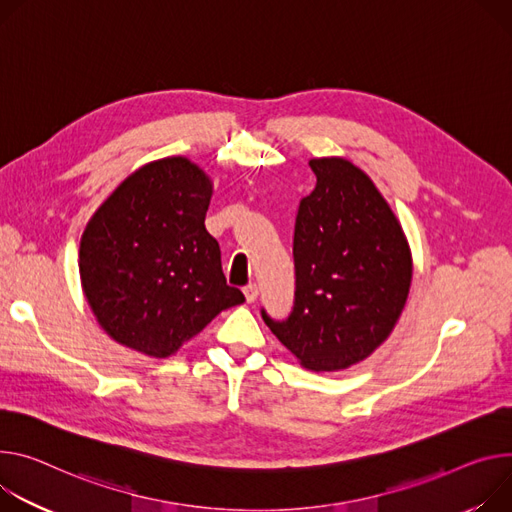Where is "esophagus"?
Wrapping results in <instances>:
<instances>
[{"label":"esophagus","mask_w":512,"mask_h":512,"mask_svg":"<svg viewBox=\"0 0 512 512\" xmlns=\"http://www.w3.org/2000/svg\"><path fill=\"white\" fill-rule=\"evenodd\" d=\"M243 294H245L247 302H255V300H257V296H259V288H257V284H247V286L243 288Z\"/></svg>","instance_id":"34e87169"}]
</instances>
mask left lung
I'll return each instance as SVG.
<instances>
[{
	"mask_svg": "<svg viewBox=\"0 0 512 512\" xmlns=\"http://www.w3.org/2000/svg\"><path fill=\"white\" fill-rule=\"evenodd\" d=\"M316 188L294 228V306L261 316L304 367L345 369L374 353L404 308L412 261L371 179L345 159H312Z\"/></svg>",
	"mask_w": 512,
	"mask_h": 512,
	"instance_id": "1",
	"label": "left lung"
}]
</instances>
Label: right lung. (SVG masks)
Listing matches in <instances>:
<instances>
[{"label":"right lung","instance_id":"obj_1","mask_svg":"<svg viewBox=\"0 0 512 512\" xmlns=\"http://www.w3.org/2000/svg\"><path fill=\"white\" fill-rule=\"evenodd\" d=\"M210 196L206 173L171 157L134 171L89 220L81 284L118 343L167 357L218 312L245 302L226 286L218 241L204 226Z\"/></svg>","mask_w":512,"mask_h":512}]
</instances>
